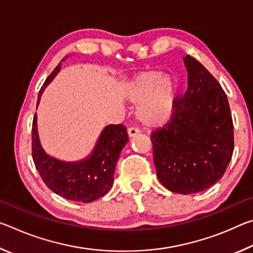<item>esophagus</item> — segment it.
<instances>
[{"label": "esophagus", "instance_id": "1", "mask_svg": "<svg viewBox=\"0 0 253 253\" xmlns=\"http://www.w3.org/2000/svg\"><path fill=\"white\" fill-rule=\"evenodd\" d=\"M127 131H128V136H129V137H134V136L139 134V129H138V128H136V127L128 128Z\"/></svg>", "mask_w": 253, "mask_h": 253}]
</instances>
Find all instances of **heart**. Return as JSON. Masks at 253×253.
<instances>
[{
    "label": "heart",
    "instance_id": "1",
    "mask_svg": "<svg viewBox=\"0 0 253 253\" xmlns=\"http://www.w3.org/2000/svg\"><path fill=\"white\" fill-rule=\"evenodd\" d=\"M128 100L140 105L137 116L145 125L156 126L172 116L176 87L174 81L160 71H147L137 75L126 88Z\"/></svg>",
    "mask_w": 253,
    "mask_h": 253
}]
</instances>
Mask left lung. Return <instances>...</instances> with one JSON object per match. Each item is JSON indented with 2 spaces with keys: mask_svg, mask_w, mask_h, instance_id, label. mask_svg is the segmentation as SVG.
<instances>
[{
  "mask_svg": "<svg viewBox=\"0 0 253 253\" xmlns=\"http://www.w3.org/2000/svg\"><path fill=\"white\" fill-rule=\"evenodd\" d=\"M187 90L176 97L169 121L153 130L154 163L160 182L174 193L192 194L223 176L234 148L233 122L225 92L191 55Z\"/></svg>",
  "mask_w": 253,
  "mask_h": 253,
  "instance_id": "obj_1",
  "label": "left lung"
}]
</instances>
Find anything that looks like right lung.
<instances>
[{"label": "right lung", "mask_w": 253, "mask_h": 253, "mask_svg": "<svg viewBox=\"0 0 253 253\" xmlns=\"http://www.w3.org/2000/svg\"><path fill=\"white\" fill-rule=\"evenodd\" d=\"M65 59H62V61ZM60 62L46 78L39 91L38 104L42 92L58 74ZM128 142L126 127L108 125L99 136L91 155L74 163H66L46 155L41 147L37 129V115L32 123V158L42 181L55 194L67 200L91 202L104 196L114 183V174L123 147Z\"/></svg>", "instance_id": "right-lung-1"}]
</instances>
